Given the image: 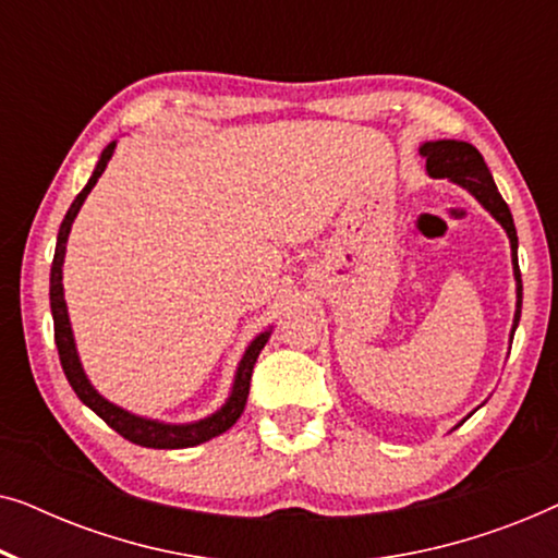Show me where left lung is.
<instances>
[{
	"label": "left lung",
	"instance_id": "left-lung-1",
	"mask_svg": "<svg viewBox=\"0 0 558 558\" xmlns=\"http://www.w3.org/2000/svg\"><path fill=\"white\" fill-rule=\"evenodd\" d=\"M418 151H422L426 159V174H429V178L449 180L454 182V185H460L462 190H468V193L475 197V201L483 205L495 220H498L502 231L508 235L510 258H513V277H515V315H513V327H510V342H513L515 327L521 323L523 284H521V269H518V235H515V223H513V216H510V208L506 205V201H502V195L498 193V185H495L483 155H480L472 144L462 140H437V142H424L422 147H418Z\"/></svg>",
	"mask_w": 558,
	"mask_h": 558
}]
</instances>
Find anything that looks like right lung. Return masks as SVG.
Here are the masks:
<instances>
[{
    "label": "right lung",
    "instance_id": "obj_1",
    "mask_svg": "<svg viewBox=\"0 0 558 558\" xmlns=\"http://www.w3.org/2000/svg\"><path fill=\"white\" fill-rule=\"evenodd\" d=\"M113 149H117V142H111L109 147L101 151V157H98V162L94 167V174L88 178L86 187L75 195V201L71 203V208H68L58 231L56 256H52V266H50V310H52V323H56V345H58L60 365H63L65 378L68 384L73 386L75 396H78L90 411H96V414L101 416L113 432H119L124 439L134 441V445L140 447H151V449H185V447L203 445V441L218 437V434L228 432L235 422H239V416L243 414V407H246V399H248L251 373H254L256 357L264 350L266 342H269L274 325L266 327L264 332H258L256 338L248 342L246 350H243L241 361L235 365L231 391H228V399L223 401V407L216 409L208 416L197 418V422H187V424L159 422V418L134 414V411L119 407V403L109 401L106 396L96 391V386L90 384L86 371H83L78 348H75L73 327H71V317H68V304H65V292H63V264H65V246H68V235H71L73 220L78 216L81 205L86 203V197L90 190H94L98 178L104 174Z\"/></svg>",
    "mask_w": 558,
    "mask_h": 558
}]
</instances>
